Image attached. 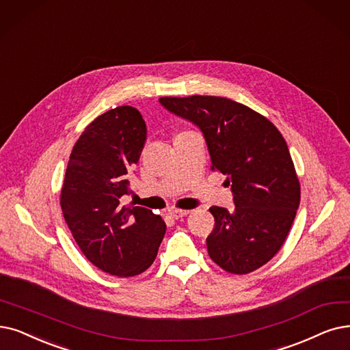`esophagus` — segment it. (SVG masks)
Listing matches in <instances>:
<instances>
[{"mask_svg": "<svg viewBox=\"0 0 350 350\" xmlns=\"http://www.w3.org/2000/svg\"><path fill=\"white\" fill-rule=\"evenodd\" d=\"M189 214V211L188 209H171L170 211V215L172 217V218H175V219H179V218H183V217H185V215H188Z\"/></svg>", "mask_w": 350, "mask_h": 350, "instance_id": "esophagus-1", "label": "esophagus"}]
</instances>
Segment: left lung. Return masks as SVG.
I'll return each mask as SVG.
<instances>
[{
  "label": "left lung",
  "mask_w": 350,
  "mask_h": 350,
  "mask_svg": "<svg viewBox=\"0 0 350 350\" xmlns=\"http://www.w3.org/2000/svg\"><path fill=\"white\" fill-rule=\"evenodd\" d=\"M202 131L211 170L227 176L234 211L211 206L208 254L222 270L248 274L282 248L300 204V183L283 135L258 111L218 96L161 97Z\"/></svg>",
  "instance_id": "obj_1"
}]
</instances>
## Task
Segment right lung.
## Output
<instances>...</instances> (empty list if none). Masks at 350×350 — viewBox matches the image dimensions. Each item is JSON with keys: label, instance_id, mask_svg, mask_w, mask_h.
<instances>
[{"label": "right lung", "instance_id": "obj_1", "mask_svg": "<svg viewBox=\"0 0 350 350\" xmlns=\"http://www.w3.org/2000/svg\"><path fill=\"white\" fill-rule=\"evenodd\" d=\"M146 124L118 106L97 116L73 146L60 193L64 221L86 258L105 273L133 277L155 261L166 226L142 206H122L141 157Z\"/></svg>", "mask_w": 350, "mask_h": 350}]
</instances>
